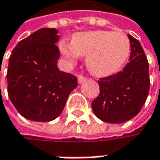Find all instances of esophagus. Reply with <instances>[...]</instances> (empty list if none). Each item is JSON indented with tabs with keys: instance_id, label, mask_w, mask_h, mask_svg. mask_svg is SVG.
Wrapping results in <instances>:
<instances>
[{
	"instance_id": "1",
	"label": "esophagus",
	"mask_w": 160,
	"mask_h": 160,
	"mask_svg": "<svg viewBox=\"0 0 160 160\" xmlns=\"http://www.w3.org/2000/svg\"><path fill=\"white\" fill-rule=\"evenodd\" d=\"M86 81V78L83 76H78V83L79 84H82V83H84Z\"/></svg>"
}]
</instances>
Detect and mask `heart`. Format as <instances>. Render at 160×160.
Wrapping results in <instances>:
<instances>
[{
  "label": "heart",
  "mask_w": 160,
  "mask_h": 160,
  "mask_svg": "<svg viewBox=\"0 0 160 160\" xmlns=\"http://www.w3.org/2000/svg\"><path fill=\"white\" fill-rule=\"evenodd\" d=\"M59 50L69 65L79 56L86 57V65L92 75L110 76L123 68L131 54V43L123 33L91 30L74 34L71 44L62 40Z\"/></svg>",
  "instance_id": "b5f03b06"
}]
</instances>
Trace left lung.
I'll use <instances>...</instances> for the list:
<instances>
[{"label":"left lung","instance_id":"obj_1","mask_svg":"<svg viewBox=\"0 0 160 160\" xmlns=\"http://www.w3.org/2000/svg\"><path fill=\"white\" fill-rule=\"evenodd\" d=\"M128 38L131 43L130 62L122 71L100 78V93L92 102L94 114L108 123H122L135 117L149 91L147 57L139 40L131 35Z\"/></svg>","mask_w":160,"mask_h":160}]
</instances>
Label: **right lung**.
Wrapping results in <instances>:
<instances>
[{"mask_svg":"<svg viewBox=\"0 0 160 160\" xmlns=\"http://www.w3.org/2000/svg\"><path fill=\"white\" fill-rule=\"evenodd\" d=\"M58 33L56 28H40L20 41L10 57L8 94L17 111L30 121L58 118L77 86L76 76L58 68Z\"/></svg>","mask_w":160,"mask_h":160,"instance_id":"add662e5","label":"right lung"}]
</instances>
